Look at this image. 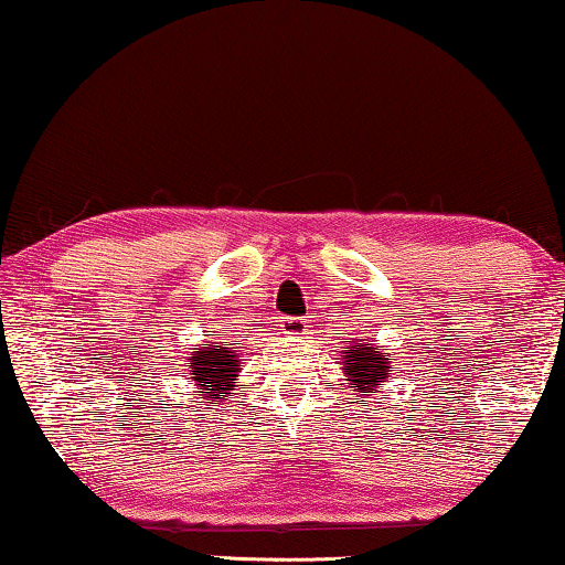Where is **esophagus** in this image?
I'll return each mask as SVG.
<instances>
[{
	"label": "esophagus",
	"instance_id": "obj_1",
	"mask_svg": "<svg viewBox=\"0 0 565 565\" xmlns=\"http://www.w3.org/2000/svg\"><path fill=\"white\" fill-rule=\"evenodd\" d=\"M303 331H307V321H303V319H284L281 321V334L301 337Z\"/></svg>",
	"mask_w": 565,
	"mask_h": 565
}]
</instances>
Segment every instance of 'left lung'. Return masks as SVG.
I'll list each match as a JSON object with an SVG mask.
<instances>
[{
    "mask_svg": "<svg viewBox=\"0 0 565 565\" xmlns=\"http://www.w3.org/2000/svg\"><path fill=\"white\" fill-rule=\"evenodd\" d=\"M342 364L347 384H354L356 392H372L377 387V382L387 380V374L392 372L390 354L380 352L377 347L366 342H354L344 347Z\"/></svg>",
    "mask_w": 565,
    "mask_h": 565,
    "instance_id": "1",
    "label": "left lung"
}]
</instances>
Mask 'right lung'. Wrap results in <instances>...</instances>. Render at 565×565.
<instances>
[{"label": "right lung", "instance_id": "1", "mask_svg": "<svg viewBox=\"0 0 565 565\" xmlns=\"http://www.w3.org/2000/svg\"><path fill=\"white\" fill-rule=\"evenodd\" d=\"M238 372L241 360L236 347H228L226 342H209L201 344L199 352H191L185 374L203 392V397L211 399V405H218L226 397H234Z\"/></svg>", "mask_w": 565, "mask_h": 565}]
</instances>
